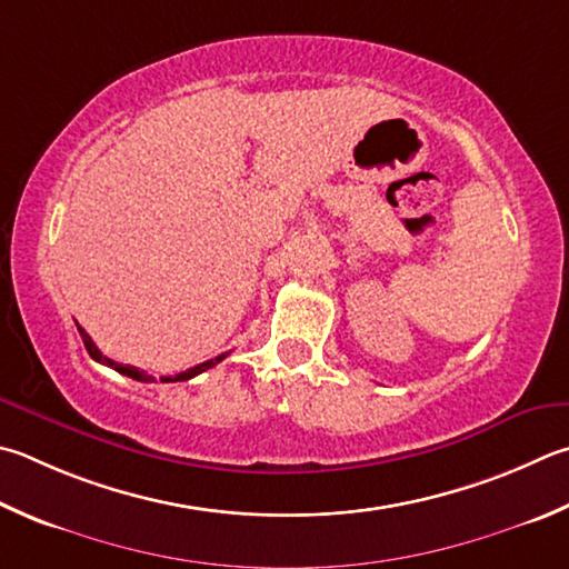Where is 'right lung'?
<instances>
[{
    "label": "right lung",
    "mask_w": 569,
    "mask_h": 569,
    "mask_svg": "<svg viewBox=\"0 0 569 569\" xmlns=\"http://www.w3.org/2000/svg\"><path fill=\"white\" fill-rule=\"evenodd\" d=\"M79 328V336H81V340H84V348L89 350V356L97 360V363H104V366H109V368H113L117 370V373H121V376H129V378H133V380H141V383H151V376H147L143 373V370H139V368H133V366H123V363H117V360H111V358H107V356H101V350L94 346V340H91V336L87 333L84 328L81 326H77ZM229 356V353H221V356H216V358H211V360H206V363H199V366H193V368H189V370H183V373H177V376H167V378H161V383H177V380H191L193 376H199V373H203V370H209V368H213L216 363H221V360Z\"/></svg>",
    "instance_id": "obj_1"
}]
</instances>
